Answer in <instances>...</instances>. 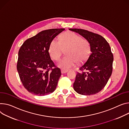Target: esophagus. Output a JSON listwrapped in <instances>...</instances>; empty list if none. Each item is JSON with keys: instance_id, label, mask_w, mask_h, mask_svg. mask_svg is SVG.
Returning a JSON list of instances; mask_svg holds the SVG:
<instances>
[{"instance_id": "obj_1", "label": "esophagus", "mask_w": 129, "mask_h": 129, "mask_svg": "<svg viewBox=\"0 0 129 129\" xmlns=\"http://www.w3.org/2000/svg\"><path fill=\"white\" fill-rule=\"evenodd\" d=\"M67 72V71H64V70H63V69H62L61 70V73L62 74H65V73H66Z\"/></svg>"}]
</instances>
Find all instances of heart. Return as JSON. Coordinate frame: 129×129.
Listing matches in <instances>:
<instances>
[{
    "mask_svg": "<svg viewBox=\"0 0 129 129\" xmlns=\"http://www.w3.org/2000/svg\"><path fill=\"white\" fill-rule=\"evenodd\" d=\"M66 57L57 64V66L64 71L74 67L76 64H81L88 59L91 52L89 42L73 32H66L59 37V41L53 40L49 47V53L51 58L58 61L66 50Z\"/></svg>",
    "mask_w": 129,
    "mask_h": 129,
    "instance_id": "obj_1",
    "label": "heart"
}]
</instances>
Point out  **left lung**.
Wrapping results in <instances>:
<instances>
[{"mask_svg": "<svg viewBox=\"0 0 129 129\" xmlns=\"http://www.w3.org/2000/svg\"><path fill=\"white\" fill-rule=\"evenodd\" d=\"M87 40L91 46L89 57L80 67L73 86L82 95H92L100 91L107 84L113 69V55L111 47L100 35L81 29H69Z\"/></svg>", "mask_w": 129, "mask_h": 129, "instance_id": "8db88e82", "label": "left lung"}]
</instances>
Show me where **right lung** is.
I'll return each mask as SVG.
<instances>
[{
	"instance_id": "obj_1",
	"label": "right lung",
	"mask_w": 129,
	"mask_h": 129,
	"mask_svg": "<svg viewBox=\"0 0 129 129\" xmlns=\"http://www.w3.org/2000/svg\"><path fill=\"white\" fill-rule=\"evenodd\" d=\"M64 30L61 28L42 31L27 39L20 48L17 69L23 85L29 92L41 96L55 90L61 73L51 60L49 47Z\"/></svg>"
}]
</instances>
